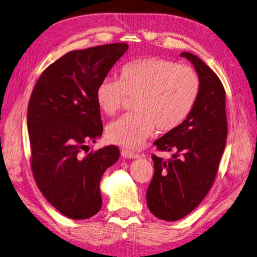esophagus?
I'll use <instances>...</instances> for the list:
<instances>
[{
  "mask_svg": "<svg viewBox=\"0 0 257 257\" xmlns=\"http://www.w3.org/2000/svg\"><path fill=\"white\" fill-rule=\"evenodd\" d=\"M120 155L123 158H126V159H138L140 158V155L136 154V152L133 151H130V150H121Z\"/></svg>",
  "mask_w": 257,
  "mask_h": 257,
  "instance_id": "obj_1",
  "label": "esophagus"
}]
</instances>
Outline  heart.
<instances>
[{
    "mask_svg": "<svg viewBox=\"0 0 257 257\" xmlns=\"http://www.w3.org/2000/svg\"><path fill=\"white\" fill-rule=\"evenodd\" d=\"M199 75L190 66L165 58L149 57L126 63L118 80L106 78L96 88L94 98L100 110L114 115L126 96L136 97L132 108L107 126V140L127 149H139L156 128L169 132L190 115L199 98Z\"/></svg>",
    "mask_w": 257,
    "mask_h": 257,
    "instance_id": "1",
    "label": "heart"
}]
</instances>
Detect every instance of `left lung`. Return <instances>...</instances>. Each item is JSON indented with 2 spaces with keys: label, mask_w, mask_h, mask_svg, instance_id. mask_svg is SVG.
I'll use <instances>...</instances> for the list:
<instances>
[{
  "label": "left lung",
  "mask_w": 257,
  "mask_h": 257,
  "mask_svg": "<svg viewBox=\"0 0 257 257\" xmlns=\"http://www.w3.org/2000/svg\"><path fill=\"white\" fill-rule=\"evenodd\" d=\"M200 78L199 98L185 120L158 139L161 151H174L173 159L152 156L154 178L147 191L151 213L176 221L191 213L208 194L226 147V92L217 74L205 63L183 52Z\"/></svg>",
  "instance_id": "8db88e82"
}]
</instances>
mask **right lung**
Here are the masks:
<instances>
[{
  "label": "right lung",
  "instance_id": "right-lung-1",
  "mask_svg": "<svg viewBox=\"0 0 257 257\" xmlns=\"http://www.w3.org/2000/svg\"><path fill=\"white\" fill-rule=\"evenodd\" d=\"M127 48L117 43L66 53L43 72L31 93L27 120L35 181L49 203L71 219H88L100 210V179L119 158L115 146L85 156L81 151L101 137L94 92Z\"/></svg>",
  "mask_w": 257,
  "mask_h": 257
}]
</instances>
